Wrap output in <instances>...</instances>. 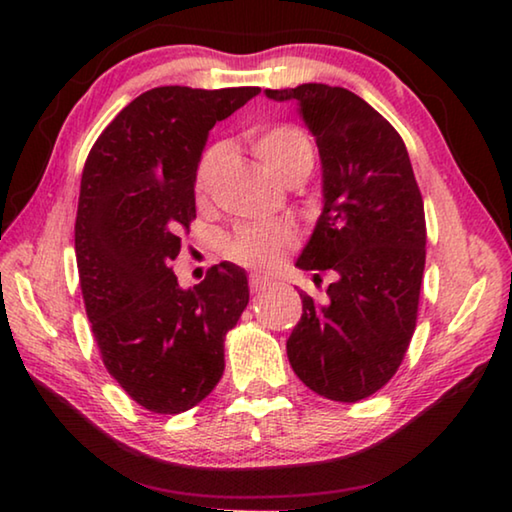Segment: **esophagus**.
Here are the masks:
<instances>
[{"mask_svg": "<svg viewBox=\"0 0 512 512\" xmlns=\"http://www.w3.org/2000/svg\"><path fill=\"white\" fill-rule=\"evenodd\" d=\"M248 284H250V293H262V291H266L268 287H271V280H268L266 275L253 273V275H250Z\"/></svg>", "mask_w": 512, "mask_h": 512, "instance_id": "obj_1", "label": "esophagus"}]
</instances>
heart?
<instances>
[{
    "instance_id": "1",
    "label": "heart",
    "mask_w": 512,
    "mask_h": 512,
    "mask_svg": "<svg viewBox=\"0 0 512 512\" xmlns=\"http://www.w3.org/2000/svg\"><path fill=\"white\" fill-rule=\"evenodd\" d=\"M253 151L264 167L284 185L302 183L314 167V146L309 135L293 124L264 128L253 137ZM225 160V144H212L196 164L194 187L198 198L210 194L216 173ZM293 244V232L287 225H246L223 246V255L237 264L266 266L273 264Z\"/></svg>"
}]
</instances>
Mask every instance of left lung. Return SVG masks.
Instances as JSON below:
<instances>
[{"label": "left lung", "instance_id": "left-lung-1", "mask_svg": "<svg viewBox=\"0 0 512 512\" xmlns=\"http://www.w3.org/2000/svg\"><path fill=\"white\" fill-rule=\"evenodd\" d=\"M266 97L298 103L323 164V212L296 266L329 271L332 284L323 302L300 291L289 363L327 400H366L400 368L418 320L427 225L409 151L345 88L302 83Z\"/></svg>", "mask_w": 512, "mask_h": 512}]
</instances>
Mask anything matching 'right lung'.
I'll use <instances>...</instances> for the list:
<instances>
[{
	"label": "right lung",
	"instance_id": "add662e5",
	"mask_svg": "<svg viewBox=\"0 0 512 512\" xmlns=\"http://www.w3.org/2000/svg\"><path fill=\"white\" fill-rule=\"evenodd\" d=\"M259 88L140 94L94 142L74 225L83 302L103 366L153 413H183L223 375V341L248 305L244 268L221 262L194 289L169 268L196 219L207 133Z\"/></svg>",
	"mask_w": 512,
	"mask_h": 512
}]
</instances>
